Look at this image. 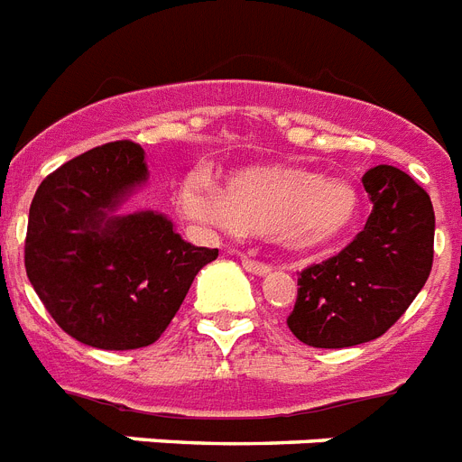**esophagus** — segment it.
Wrapping results in <instances>:
<instances>
[{
	"mask_svg": "<svg viewBox=\"0 0 462 462\" xmlns=\"http://www.w3.org/2000/svg\"><path fill=\"white\" fill-rule=\"evenodd\" d=\"M240 262H243V269H245L247 273H252V275H269L271 273L269 263H262V262H257V259L243 257Z\"/></svg>",
	"mask_w": 462,
	"mask_h": 462,
	"instance_id": "1",
	"label": "esophagus"
}]
</instances>
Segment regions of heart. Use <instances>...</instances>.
<instances>
[{
    "label": "heart",
    "instance_id": "b5f03b06",
    "mask_svg": "<svg viewBox=\"0 0 462 462\" xmlns=\"http://www.w3.org/2000/svg\"><path fill=\"white\" fill-rule=\"evenodd\" d=\"M187 217L245 236H271L291 252H320L357 226L362 199L341 177L303 165L263 163L228 175L224 191L208 175H191L177 191Z\"/></svg>",
    "mask_w": 462,
    "mask_h": 462
}]
</instances>
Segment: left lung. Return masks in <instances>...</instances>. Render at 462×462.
<instances>
[{
  "label": "left lung",
  "mask_w": 462,
  "mask_h": 462,
  "mask_svg": "<svg viewBox=\"0 0 462 462\" xmlns=\"http://www.w3.org/2000/svg\"><path fill=\"white\" fill-rule=\"evenodd\" d=\"M362 184L374 203L365 231L299 278L287 327L313 348H348L385 334L432 269L435 210L428 193L393 165L366 171Z\"/></svg>",
  "instance_id": "obj_1"
}]
</instances>
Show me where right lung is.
Returning a JSON list of instances; mask_svg holds the SVG:
<instances>
[{
  "label": "right lung",
  "mask_w": 462,
  "mask_h": 462,
  "mask_svg": "<svg viewBox=\"0 0 462 462\" xmlns=\"http://www.w3.org/2000/svg\"><path fill=\"white\" fill-rule=\"evenodd\" d=\"M147 180L144 149L109 142L51 172L30 205L27 278L51 318L93 348L153 344L219 254L187 243L163 212L121 210Z\"/></svg>",
  "instance_id": "right-lung-1"
}]
</instances>
